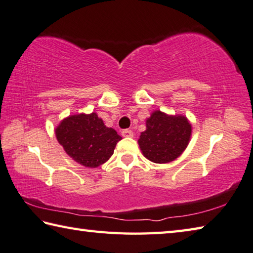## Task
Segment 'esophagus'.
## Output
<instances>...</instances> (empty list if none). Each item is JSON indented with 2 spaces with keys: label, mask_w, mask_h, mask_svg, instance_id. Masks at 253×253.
Instances as JSON below:
<instances>
[{
  "label": "esophagus",
  "mask_w": 253,
  "mask_h": 253,
  "mask_svg": "<svg viewBox=\"0 0 253 253\" xmlns=\"http://www.w3.org/2000/svg\"><path fill=\"white\" fill-rule=\"evenodd\" d=\"M121 134H122V136H125V137H132L133 132L131 130H128V128H126V130H123L121 132Z\"/></svg>",
  "instance_id": "obj_1"
}]
</instances>
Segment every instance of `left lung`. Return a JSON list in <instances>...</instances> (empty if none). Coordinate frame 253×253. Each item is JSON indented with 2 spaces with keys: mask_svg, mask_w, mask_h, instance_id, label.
<instances>
[{
  "mask_svg": "<svg viewBox=\"0 0 253 253\" xmlns=\"http://www.w3.org/2000/svg\"><path fill=\"white\" fill-rule=\"evenodd\" d=\"M192 126L184 116H168L156 110L146 120V130L141 133L139 145L147 160L164 164L177 159L187 147Z\"/></svg>",
  "mask_w": 253,
  "mask_h": 253,
  "instance_id": "obj_1",
  "label": "left lung"
}]
</instances>
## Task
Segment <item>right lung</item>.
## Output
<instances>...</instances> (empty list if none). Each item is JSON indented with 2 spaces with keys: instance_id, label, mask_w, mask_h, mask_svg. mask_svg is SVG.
<instances>
[{
  "instance_id": "right-lung-1",
  "label": "right lung",
  "mask_w": 253,
  "mask_h": 253,
  "mask_svg": "<svg viewBox=\"0 0 253 253\" xmlns=\"http://www.w3.org/2000/svg\"><path fill=\"white\" fill-rule=\"evenodd\" d=\"M57 141L75 162L85 168H98L110 159L122 137L104 126L97 113L74 114L55 130Z\"/></svg>"
}]
</instances>
